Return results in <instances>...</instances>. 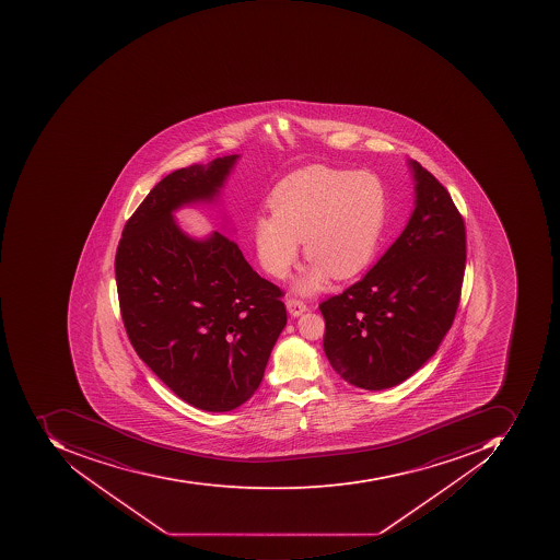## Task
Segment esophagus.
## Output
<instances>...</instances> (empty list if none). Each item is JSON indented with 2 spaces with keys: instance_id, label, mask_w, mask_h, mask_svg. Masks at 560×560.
I'll list each match as a JSON object with an SVG mask.
<instances>
[{
  "instance_id": "esophagus-1",
  "label": "esophagus",
  "mask_w": 560,
  "mask_h": 560,
  "mask_svg": "<svg viewBox=\"0 0 560 560\" xmlns=\"http://www.w3.org/2000/svg\"><path fill=\"white\" fill-rule=\"evenodd\" d=\"M285 307H288L289 315L291 316H300L303 315L304 311L307 310L306 303L301 300H296V298H289L285 301Z\"/></svg>"
}]
</instances>
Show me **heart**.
Instances as JSON below:
<instances>
[{
	"instance_id": "b5f03b06",
	"label": "heart",
	"mask_w": 560,
	"mask_h": 560,
	"mask_svg": "<svg viewBox=\"0 0 560 560\" xmlns=\"http://www.w3.org/2000/svg\"><path fill=\"white\" fill-rule=\"evenodd\" d=\"M272 215L257 217L254 242L260 266L285 278L300 242L311 259L300 293H316L329 276L347 279L370 262L387 219L388 197L378 176L315 165L285 176L272 191Z\"/></svg>"
}]
</instances>
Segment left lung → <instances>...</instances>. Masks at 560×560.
Segmentation results:
<instances>
[{
    "instance_id": "8db88e82",
    "label": "left lung",
    "mask_w": 560,
    "mask_h": 560,
    "mask_svg": "<svg viewBox=\"0 0 560 560\" xmlns=\"http://www.w3.org/2000/svg\"><path fill=\"white\" fill-rule=\"evenodd\" d=\"M416 209L365 278L319 304L326 357L348 384L384 390L421 369L456 316L466 267L465 220L450 191L409 161Z\"/></svg>"
}]
</instances>
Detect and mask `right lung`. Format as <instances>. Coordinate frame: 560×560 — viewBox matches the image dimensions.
<instances>
[{
  "label": "right lung",
  "instance_id": "obj_1",
  "mask_svg": "<svg viewBox=\"0 0 560 560\" xmlns=\"http://www.w3.org/2000/svg\"><path fill=\"white\" fill-rule=\"evenodd\" d=\"M237 154L170 173L129 217L114 271L129 341L179 399L228 412L253 397L288 322L281 289L235 241L188 237L173 212L212 201Z\"/></svg>",
  "mask_w": 560,
  "mask_h": 560
}]
</instances>
